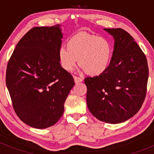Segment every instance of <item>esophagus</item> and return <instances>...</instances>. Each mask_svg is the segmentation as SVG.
I'll use <instances>...</instances> for the list:
<instances>
[{
	"mask_svg": "<svg viewBox=\"0 0 154 154\" xmlns=\"http://www.w3.org/2000/svg\"><path fill=\"white\" fill-rule=\"evenodd\" d=\"M74 79H75V83H78V82H81L83 81V79L80 78V77H77V76H74Z\"/></svg>",
	"mask_w": 154,
	"mask_h": 154,
	"instance_id": "obj_1",
	"label": "esophagus"
}]
</instances>
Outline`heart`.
<instances>
[{
	"label": "heart",
	"instance_id": "b5f03b06",
	"mask_svg": "<svg viewBox=\"0 0 154 154\" xmlns=\"http://www.w3.org/2000/svg\"><path fill=\"white\" fill-rule=\"evenodd\" d=\"M112 56L109 40L98 35L79 32L70 38L67 47L59 49L60 64L66 71H72L77 63L90 75H99L106 70Z\"/></svg>",
	"mask_w": 154,
	"mask_h": 154
}]
</instances>
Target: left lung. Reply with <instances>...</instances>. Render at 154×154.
Returning a JSON list of instances; mask_svg holds the SVG:
<instances>
[{
    "label": "left lung",
    "mask_w": 154,
    "mask_h": 154,
    "mask_svg": "<svg viewBox=\"0 0 154 154\" xmlns=\"http://www.w3.org/2000/svg\"><path fill=\"white\" fill-rule=\"evenodd\" d=\"M114 39L109 66L103 73L86 77L87 105L100 121L117 124L138 112L147 91L148 67L146 55L128 32L104 29Z\"/></svg>",
    "instance_id": "obj_1"
}]
</instances>
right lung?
I'll use <instances>...</instances> for the list:
<instances>
[{
  "mask_svg": "<svg viewBox=\"0 0 154 154\" xmlns=\"http://www.w3.org/2000/svg\"><path fill=\"white\" fill-rule=\"evenodd\" d=\"M60 25L32 28L17 43L8 60L6 82L16 114L37 129L55 125L75 85L59 59L63 38Z\"/></svg>",
  "mask_w": 154,
  "mask_h": 154,
  "instance_id": "right-lung-1",
  "label": "right lung"
}]
</instances>
